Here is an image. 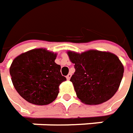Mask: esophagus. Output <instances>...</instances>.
<instances>
[{
  "mask_svg": "<svg viewBox=\"0 0 133 133\" xmlns=\"http://www.w3.org/2000/svg\"><path fill=\"white\" fill-rule=\"evenodd\" d=\"M71 75H71V73H69V74H68V75L66 76L67 80H70L71 77Z\"/></svg>",
  "mask_w": 133,
  "mask_h": 133,
  "instance_id": "1",
  "label": "esophagus"
}]
</instances>
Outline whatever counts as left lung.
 <instances>
[{"mask_svg":"<svg viewBox=\"0 0 133 133\" xmlns=\"http://www.w3.org/2000/svg\"><path fill=\"white\" fill-rule=\"evenodd\" d=\"M68 55L75 69L70 81L82 102L100 104L114 95L124 72L116 55L97 50L81 54L68 52Z\"/></svg>","mask_w":133,"mask_h":133,"instance_id":"1","label":"left lung"}]
</instances>
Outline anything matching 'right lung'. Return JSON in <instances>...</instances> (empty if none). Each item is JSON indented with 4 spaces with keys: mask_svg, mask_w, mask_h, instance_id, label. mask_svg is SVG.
Here are the masks:
<instances>
[{
    "mask_svg": "<svg viewBox=\"0 0 133 133\" xmlns=\"http://www.w3.org/2000/svg\"><path fill=\"white\" fill-rule=\"evenodd\" d=\"M56 54L45 49H32L17 56L10 68L11 80L19 94L36 105H47L55 100L58 87L66 78L55 62Z\"/></svg>",
    "mask_w": 133,
    "mask_h": 133,
    "instance_id": "obj_1",
    "label": "right lung"
}]
</instances>
